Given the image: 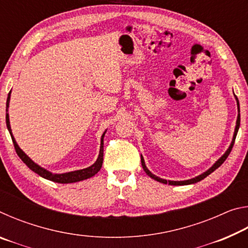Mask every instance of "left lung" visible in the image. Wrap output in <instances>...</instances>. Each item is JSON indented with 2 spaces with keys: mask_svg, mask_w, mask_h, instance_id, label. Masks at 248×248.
<instances>
[{
  "mask_svg": "<svg viewBox=\"0 0 248 248\" xmlns=\"http://www.w3.org/2000/svg\"><path fill=\"white\" fill-rule=\"evenodd\" d=\"M235 96V95H234ZM235 99H236V104H237V111H238V115H237V119H236V125H235V130H234V134H233V139H232V142H231V144L229 146V149L225 151V153L222 155V156L217 159V161L213 164L211 167H210L209 170H207L204 171V173L200 174L198 176H196L195 178H191V179H187V180H166V179H163V178H159L157 177L156 175H154L151 173V171L148 170V167H146L145 163H144V158L143 156L141 155V164H142V167H143V170L146 174H148L151 178H153L155 180H157V182L162 183V184H169V185H173V186H183V185H191V184H196L200 182V180H202L203 178L207 177V176H209L210 174L212 173V171H215L217 167H220L222 164H223V162L226 159V157L229 156V154L231 153V151H232V148L234 145V141H235V138H236V134H237V131L238 129H240V123H241V115H240V103H238V99L236 96H235Z\"/></svg>",
  "mask_w": 248,
  "mask_h": 248,
  "instance_id": "left-lung-1",
  "label": "left lung"
}]
</instances>
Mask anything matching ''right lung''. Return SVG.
Instances as JSON below:
<instances>
[{"label": "right lung", "mask_w": 248, "mask_h": 248, "mask_svg": "<svg viewBox=\"0 0 248 248\" xmlns=\"http://www.w3.org/2000/svg\"><path fill=\"white\" fill-rule=\"evenodd\" d=\"M11 93L12 91H10V93L7 95V100H6V127L8 129V132H10L12 140H13V143L15 146L16 153H17L20 159L26 164L29 169H31L32 171H35L36 174H38L41 177H44L48 180H51V182L54 183H59V184H71V183H77V182H81V180L87 179L93 177L95 174H97L98 171L102 169L103 165V156H104V137H105V131L103 133L102 138H100V149H99V154L98 157L96 159V162L93 165H91L90 167H86V169L83 170H73V171H68V173H62V174H54L49 171L48 170L44 169V167L39 166L37 163H35L32 159L28 156V155L24 152V151L19 148L17 142H16L15 138L12 133V129H11V124H10V116H8V107H10V99H11Z\"/></svg>", "instance_id": "right-lung-1"}]
</instances>
